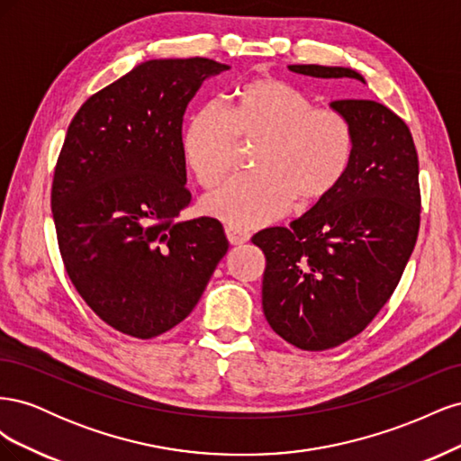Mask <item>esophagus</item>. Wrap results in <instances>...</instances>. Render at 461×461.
I'll list each match as a JSON object with an SVG mask.
<instances>
[{
    "instance_id": "esophagus-1",
    "label": "esophagus",
    "mask_w": 461,
    "mask_h": 461,
    "mask_svg": "<svg viewBox=\"0 0 461 461\" xmlns=\"http://www.w3.org/2000/svg\"><path fill=\"white\" fill-rule=\"evenodd\" d=\"M225 232H227V239L232 246H239V244H244V242L249 240V232L240 229V227L229 225V227H225Z\"/></svg>"
}]
</instances>
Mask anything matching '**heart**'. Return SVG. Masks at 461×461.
Segmentation results:
<instances>
[{"label": "heart", "mask_w": 461, "mask_h": 461, "mask_svg": "<svg viewBox=\"0 0 461 461\" xmlns=\"http://www.w3.org/2000/svg\"><path fill=\"white\" fill-rule=\"evenodd\" d=\"M240 142H261L256 173L232 176L203 200V209L234 227H261L296 198L317 203L339 188L356 156L352 121L315 107L296 86L256 78L239 86L227 111L203 105L188 122L183 153L200 186L215 188L239 158Z\"/></svg>", "instance_id": "heart-1"}]
</instances>
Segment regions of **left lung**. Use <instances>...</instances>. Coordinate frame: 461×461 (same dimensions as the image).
Returning <instances> with one entry per match:
<instances>
[{
	"instance_id": "left-lung-1",
	"label": "left lung",
	"mask_w": 461,
	"mask_h": 461,
	"mask_svg": "<svg viewBox=\"0 0 461 461\" xmlns=\"http://www.w3.org/2000/svg\"><path fill=\"white\" fill-rule=\"evenodd\" d=\"M290 71L366 82L344 67L290 65ZM330 105L354 124L350 171L288 229H263L252 239L265 254V319L308 352L340 346L371 323L398 286L421 222L420 159L408 124L371 100Z\"/></svg>"
}]
</instances>
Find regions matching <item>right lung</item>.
Returning a JSON list of instances; mask_svg holds the SVG:
<instances>
[{
	"label": "right lung",
	"mask_w": 461,
	"mask_h": 461,
	"mask_svg": "<svg viewBox=\"0 0 461 461\" xmlns=\"http://www.w3.org/2000/svg\"><path fill=\"white\" fill-rule=\"evenodd\" d=\"M227 68L207 58L146 61L68 124L51 185L59 252L90 310L129 337L185 321L229 249L217 219L178 221L192 202L183 117L202 82Z\"/></svg>",
	"instance_id": "1"
}]
</instances>
